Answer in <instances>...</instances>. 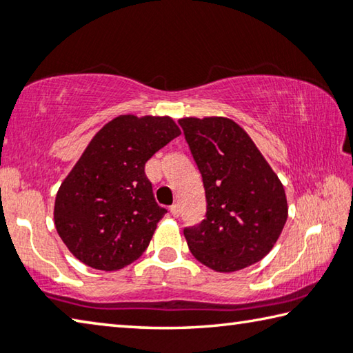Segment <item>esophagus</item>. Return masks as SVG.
<instances>
[{
    "mask_svg": "<svg viewBox=\"0 0 353 353\" xmlns=\"http://www.w3.org/2000/svg\"><path fill=\"white\" fill-rule=\"evenodd\" d=\"M171 213H172V216H179V214H181V207H179L177 204H174V205H171Z\"/></svg>",
    "mask_w": 353,
    "mask_h": 353,
    "instance_id": "1",
    "label": "esophagus"
}]
</instances>
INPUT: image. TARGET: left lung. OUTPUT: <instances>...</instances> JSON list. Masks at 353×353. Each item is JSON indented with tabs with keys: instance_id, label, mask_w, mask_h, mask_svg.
<instances>
[{
	"instance_id": "1",
	"label": "left lung",
	"mask_w": 353,
	"mask_h": 353,
	"mask_svg": "<svg viewBox=\"0 0 353 353\" xmlns=\"http://www.w3.org/2000/svg\"><path fill=\"white\" fill-rule=\"evenodd\" d=\"M179 124L207 199L205 219L183 229L191 254L218 272H234L260 261L288 218L282 182L232 119L182 118Z\"/></svg>"
}]
</instances>
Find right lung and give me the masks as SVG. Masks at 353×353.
I'll return each instance as SVG.
<instances>
[{"label": "right lung", "instance_id": "1", "mask_svg": "<svg viewBox=\"0 0 353 353\" xmlns=\"http://www.w3.org/2000/svg\"><path fill=\"white\" fill-rule=\"evenodd\" d=\"M179 135L170 117L121 115L88 143L54 204L57 234L83 265L117 271L145 252L166 213L145 165Z\"/></svg>", "mask_w": 353, "mask_h": 353}]
</instances>
